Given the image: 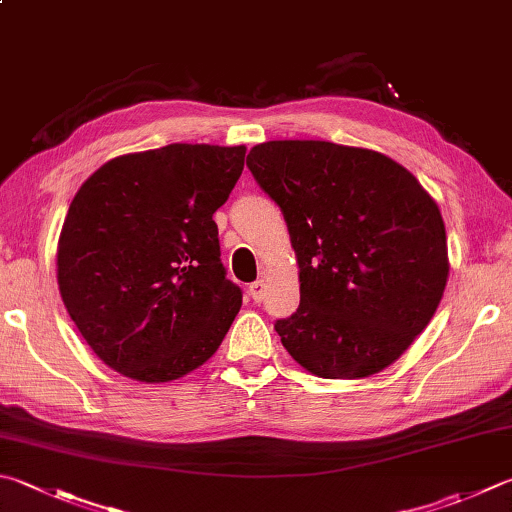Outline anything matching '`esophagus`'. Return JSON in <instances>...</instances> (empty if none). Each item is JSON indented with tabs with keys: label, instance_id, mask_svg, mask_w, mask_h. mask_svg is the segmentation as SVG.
<instances>
[{
	"label": "esophagus",
	"instance_id": "34e87169",
	"mask_svg": "<svg viewBox=\"0 0 512 512\" xmlns=\"http://www.w3.org/2000/svg\"><path fill=\"white\" fill-rule=\"evenodd\" d=\"M249 296H252L256 303L263 301V298L267 296V283L265 281H256V283L249 285Z\"/></svg>",
	"mask_w": 512,
	"mask_h": 512
}]
</instances>
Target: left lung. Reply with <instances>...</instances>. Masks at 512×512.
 Returning <instances> with one entry per match:
<instances>
[{"label": "left lung", "mask_w": 512, "mask_h": 512, "mask_svg": "<svg viewBox=\"0 0 512 512\" xmlns=\"http://www.w3.org/2000/svg\"><path fill=\"white\" fill-rule=\"evenodd\" d=\"M247 167L281 207L301 281L276 321L285 350L323 379H365L426 330L448 283L439 205L399 162L325 140L256 144Z\"/></svg>", "instance_id": "8db88e82"}]
</instances>
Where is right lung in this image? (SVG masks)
<instances>
[{
    "label": "right lung",
    "mask_w": 512,
    "mask_h": 512,
    "mask_svg": "<svg viewBox=\"0 0 512 512\" xmlns=\"http://www.w3.org/2000/svg\"><path fill=\"white\" fill-rule=\"evenodd\" d=\"M245 151L176 142L127 153L77 189L57 243V285L111 370L167 383L223 343L243 292L225 278L214 214Z\"/></svg>",
    "instance_id": "obj_1"
}]
</instances>
